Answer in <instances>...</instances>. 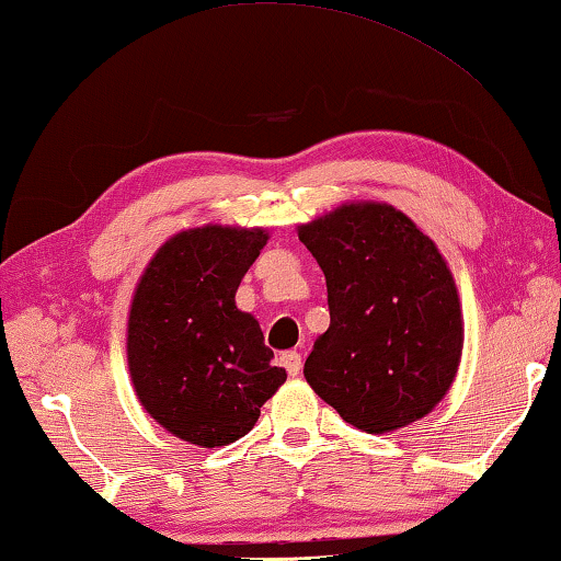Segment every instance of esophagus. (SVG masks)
Masks as SVG:
<instances>
[{"label": "esophagus", "mask_w": 561, "mask_h": 561, "mask_svg": "<svg viewBox=\"0 0 561 561\" xmlns=\"http://www.w3.org/2000/svg\"><path fill=\"white\" fill-rule=\"evenodd\" d=\"M279 365L294 378V375H299V370H301V355H299L297 351L282 353V355H279Z\"/></svg>", "instance_id": "obj_1"}]
</instances>
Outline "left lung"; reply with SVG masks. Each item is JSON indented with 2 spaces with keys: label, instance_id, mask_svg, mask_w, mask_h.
Instances as JSON below:
<instances>
[{
  "label": "left lung",
  "instance_id": "8db88e82",
  "mask_svg": "<svg viewBox=\"0 0 561 561\" xmlns=\"http://www.w3.org/2000/svg\"><path fill=\"white\" fill-rule=\"evenodd\" d=\"M299 240L325 274L331 325L304 378L345 422L394 432L430 414L456 378L461 301L434 242L387 203H343Z\"/></svg>",
  "mask_w": 561,
  "mask_h": 561
}]
</instances>
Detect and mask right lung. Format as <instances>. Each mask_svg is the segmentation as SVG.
<instances>
[{
    "mask_svg": "<svg viewBox=\"0 0 561 561\" xmlns=\"http://www.w3.org/2000/svg\"><path fill=\"white\" fill-rule=\"evenodd\" d=\"M267 230L203 226L147 264L127 321V365L145 410L179 439L216 449L245 436L287 380L236 291Z\"/></svg>",
    "mask_w": 561,
    "mask_h": 561,
    "instance_id": "obj_1",
    "label": "right lung"
}]
</instances>
